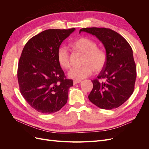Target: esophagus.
<instances>
[{"label":"esophagus","mask_w":149,"mask_h":149,"mask_svg":"<svg viewBox=\"0 0 149 149\" xmlns=\"http://www.w3.org/2000/svg\"><path fill=\"white\" fill-rule=\"evenodd\" d=\"M81 80H74L73 81V84H78V83H81Z\"/></svg>","instance_id":"obj_1"}]
</instances>
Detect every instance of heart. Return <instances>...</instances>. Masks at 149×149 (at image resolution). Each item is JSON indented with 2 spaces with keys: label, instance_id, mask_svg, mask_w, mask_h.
I'll list each match as a JSON object with an SVG mask.
<instances>
[{
  "label": "heart",
  "instance_id": "1",
  "mask_svg": "<svg viewBox=\"0 0 149 149\" xmlns=\"http://www.w3.org/2000/svg\"><path fill=\"white\" fill-rule=\"evenodd\" d=\"M76 51L84 54L80 67L73 68L68 72V76L75 79H82L91 76L94 71H100L105 66L107 55L105 51L97 47V43L88 37H81L72 43ZM57 58L60 65L68 70L71 66L70 54L65 47H61L57 52Z\"/></svg>",
  "mask_w": 149,
  "mask_h": 149
}]
</instances>
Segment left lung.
I'll list each match as a JSON object with an SVG mask.
<instances>
[{"label":"left lung","instance_id":"8db88e82","mask_svg":"<svg viewBox=\"0 0 149 149\" xmlns=\"http://www.w3.org/2000/svg\"><path fill=\"white\" fill-rule=\"evenodd\" d=\"M94 35L106 52L105 66L92 81L89 101L104 109L119 107L132 95L136 79V66L131 47L116 31L106 28H84L79 30ZM99 79L103 81H98Z\"/></svg>","mask_w":149,"mask_h":149}]
</instances>
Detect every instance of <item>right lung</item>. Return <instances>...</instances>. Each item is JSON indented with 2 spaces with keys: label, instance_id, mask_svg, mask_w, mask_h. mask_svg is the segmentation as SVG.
<instances>
[{
  "label": "right lung",
  "instance_id": "add662e5",
  "mask_svg": "<svg viewBox=\"0 0 149 149\" xmlns=\"http://www.w3.org/2000/svg\"><path fill=\"white\" fill-rule=\"evenodd\" d=\"M75 30L49 29L30 39L22 50L17 78L22 96L43 114L60 110L73 80L66 79L57 58L61 43Z\"/></svg>",
  "mask_w": 149,
  "mask_h": 149
}]
</instances>
